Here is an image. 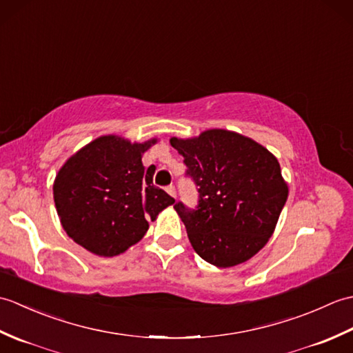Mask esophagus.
Instances as JSON below:
<instances>
[{
    "instance_id": "34e87169",
    "label": "esophagus",
    "mask_w": 353,
    "mask_h": 353,
    "mask_svg": "<svg viewBox=\"0 0 353 353\" xmlns=\"http://www.w3.org/2000/svg\"><path fill=\"white\" fill-rule=\"evenodd\" d=\"M167 192L170 194L171 197H174V199H176L177 194H176V186H174V185H170V186H167Z\"/></svg>"
}]
</instances>
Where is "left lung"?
I'll list each match as a JSON object with an SVG mask.
<instances>
[{
	"label": "left lung",
	"instance_id": "obj_1",
	"mask_svg": "<svg viewBox=\"0 0 353 353\" xmlns=\"http://www.w3.org/2000/svg\"><path fill=\"white\" fill-rule=\"evenodd\" d=\"M170 142L199 186L196 209L174 205L192 249L220 268L254 256L273 235L288 199L276 157L256 141L223 129Z\"/></svg>",
	"mask_w": 353,
	"mask_h": 353
}]
</instances>
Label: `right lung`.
<instances>
[{
    "label": "right lung",
    "instance_id": "1",
    "mask_svg": "<svg viewBox=\"0 0 353 353\" xmlns=\"http://www.w3.org/2000/svg\"><path fill=\"white\" fill-rule=\"evenodd\" d=\"M157 139L130 142L106 134L89 142L59 170L52 185L57 215L74 243L99 256H117L141 241L148 219L174 199L153 185L142 154Z\"/></svg>",
    "mask_w": 353,
    "mask_h": 353
}]
</instances>
